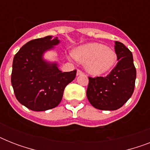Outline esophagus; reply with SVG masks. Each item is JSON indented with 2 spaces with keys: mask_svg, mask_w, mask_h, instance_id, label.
<instances>
[{
  "mask_svg": "<svg viewBox=\"0 0 150 150\" xmlns=\"http://www.w3.org/2000/svg\"><path fill=\"white\" fill-rule=\"evenodd\" d=\"M82 74H83V72H82V71L79 70V69H78V70H77V75H82Z\"/></svg>",
  "mask_w": 150,
  "mask_h": 150,
  "instance_id": "34e87169",
  "label": "esophagus"
}]
</instances>
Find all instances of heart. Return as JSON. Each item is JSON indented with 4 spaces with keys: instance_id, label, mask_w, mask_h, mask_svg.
Wrapping results in <instances>:
<instances>
[{
    "instance_id": "1",
    "label": "heart",
    "mask_w": 150,
    "mask_h": 150,
    "mask_svg": "<svg viewBox=\"0 0 150 150\" xmlns=\"http://www.w3.org/2000/svg\"><path fill=\"white\" fill-rule=\"evenodd\" d=\"M71 56L80 62L85 63L87 71L93 75L107 72L117 61V54L114 50L98 43L79 47Z\"/></svg>"
}]
</instances>
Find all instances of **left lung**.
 I'll list each match as a JSON object with an SVG mask.
<instances>
[{
  "mask_svg": "<svg viewBox=\"0 0 150 150\" xmlns=\"http://www.w3.org/2000/svg\"><path fill=\"white\" fill-rule=\"evenodd\" d=\"M117 64L106 77H89L88 100L95 108L115 110L125 103L135 89L136 69L132 54L123 43L115 41Z\"/></svg>",
  "mask_w": 150,
  "mask_h": 150,
  "instance_id": "obj_1",
  "label": "left lung"
}]
</instances>
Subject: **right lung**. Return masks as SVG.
Here are the masks:
<instances>
[{"label": "right lung", "mask_w": 150, "mask_h": 150, "mask_svg": "<svg viewBox=\"0 0 150 150\" xmlns=\"http://www.w3.org/2000/svg\"><path fill=\"white\" fill-rule=\"evenodd\" d=\"M60 41L51 36L26 43L13 59L11 85L21 104L34 111H44L61 103L66 86L76 76V70L62 72L57 63L43 60L47 50Z\"/></svg>", "instance_id": "add662e5"}]
</instances>
